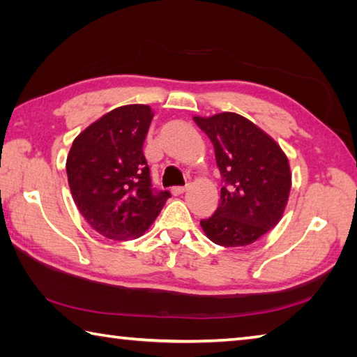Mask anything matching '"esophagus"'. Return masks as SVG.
<instances>
[{"label": "esophagus", "instance_id": "34e87169", "mask_svg": "<svg viewBox=\"0 0 357 357\" xmlns=\"http://www.w3.org/2000/svg\"><path fill=\"white\" fill-rule=\"evenodd\" d=\"M187 190H188V185H185V187H173V188H172V193H173L174 196H179V195L185 193Z\"/></svg>", "mask_w": 357, "mask_h": 357}]
</instances>
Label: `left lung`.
<instances>
[{
  "label": "left lung",
  "instance_id": "8db88e82",
  "mask_svg": "<svg viewBox=\"0 0 357 357\" xmlns=\"http://www.w3.org/2000/svg\"><path fill=\"white\" fill-rule=\"evenodd\" d=\"M193 119L213 144L222 178L221 202L202 219V230L222 247L253 244L284 215L291 188L288 159L275 139L238 113Z\"/></svg>",
  "mask_w": 357,
  "mask_h": 357
}]
</instances>
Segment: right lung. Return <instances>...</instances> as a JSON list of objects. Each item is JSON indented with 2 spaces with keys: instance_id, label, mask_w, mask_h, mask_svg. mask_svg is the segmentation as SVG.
I'll list each match as a JSON object with an SVG mask.
<instances>
[{
  "instance_id": "add662e5",
  "label": "right lung",
  "mask_w": 357,
  "mask_h": 357,
  "mask_svg": "<svg viewBox=\"0 0 357 357\" xmlns=\"http://www.w3.org/2000/svg\"><path fill=\"white\" fill-rule=\"evenodd\" d=\"M151 119L149 105L118 107L79 133L67 156V178L79 213L109 239L142 236L170 198L169 190L151 187L142 153Z\"/></svg>"
}]
</instances>
